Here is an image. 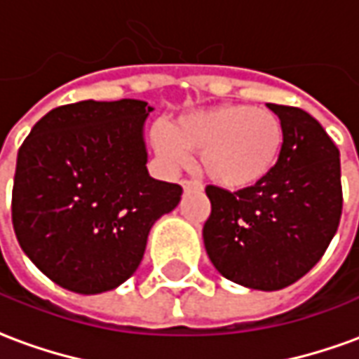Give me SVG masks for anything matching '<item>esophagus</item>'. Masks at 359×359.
Listing matches in <instances>:
<instances>
[{
	"label": "esophagus",
	"mask_w": 359,
	"mask_h": 359,
	"mask_svg": "<svg viewBox=\"0 0 359 359\" xmlns=\"http://www.w3.org/2000/svg\"><path fill=\"white\" fill-rule=\"evenodd\" d=\"M182 187H184V191H194V189H201V184L191 182V180H184V182H182Z\"/></svg>",
	"instance_id": "obj_1"
}]
</instances>
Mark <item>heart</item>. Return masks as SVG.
<instances>
[{
  "instance_id": "b5f03b06",
  "label": "heart",
  "mask_w": 359,
  "mask_h": 359,
  "mask_svg": "<svg viewBox=\"0 0 359 359\" xmlns=\"http://www.w3.org/2000/svg\"><path fill=\"white\" fill-rule=\"evenodd\" d=\"M150 142L168 170L201 152V170L219 187L241 191L258 185L273 170L283 148V125L276 113L241 103L195 109L170 128H154Z\"/></svg>"
}]
</instances>
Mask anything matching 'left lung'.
<instances>
[{
	"instance_id": "left-lung-1",
	"label": "left lung",
	"mask_w": 359,
	"mask_h": 359,
	"mask_svg": "<svg viewBox=\"0 0 359 359\" xmlns=\"http://www.w3.org/2000/svg\"><path fill=\"white\" fill-rule=\"evenodd\" d=\"M283 148L258 185L231 194L209 185L207 256L222 278L259 291L295 283L315 266L342 215L340 152L307 111L268 103Z\"/></svg>"
}]
</instances>
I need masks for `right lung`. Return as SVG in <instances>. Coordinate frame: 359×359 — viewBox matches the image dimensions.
Returning a JSON list of instances; mask_svg holds the SVG:
<instances>
[{"mask_svg":"<svg viewBox=\"0 0 359 359\" xmlns=\"http://www.w3.org/2000/svg\"><path fill=\"white\" fill-rule=\"evenodd\" d=\"M147 101H78L46 113L17 154L19 246L56 285L95 295L140 266L148 232L182 187L148 174Z\"/></svg>","mask_w":359,"mask_h":359,"instance_id":"right-lung-1","label":"right lung"}]
</instances>
